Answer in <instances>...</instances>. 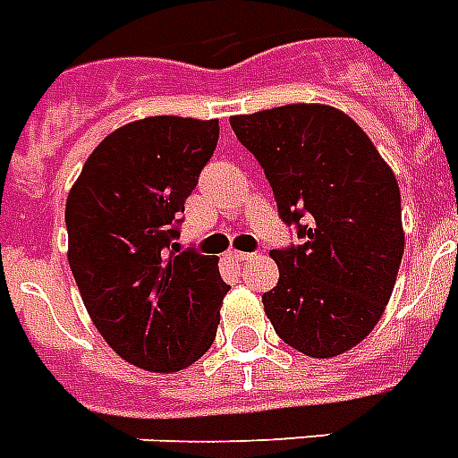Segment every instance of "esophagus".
Wrapping results in <instances>:
<instances>
[{"mask_svg": "<svg viewBox=\"0 0 458 458\" xmlns=\"http://www.w3.org/2000/svg\"><path fill=\"white\" fill-rule=\"evenodd\" d=\"M229 258H232V259H239V262H243V259H250V258H252V252L232 250V252H229Z\"/></svg>", "mask_w": 458, "mask_h": 458, "instance_id": "34e87169", "label": "esophagus"}]
</instances>
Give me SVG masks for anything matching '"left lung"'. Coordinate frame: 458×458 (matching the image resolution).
Wrapping results in <instances>:
<instances>
[{
	"instance_id": "left-lung-1",
	"label": "left lung",
	"mask_w": 458,
	"mask_h": 458,
	"mask_svg": "<svg viewBox=\"0 0 458 458\" xmlns=\"http://www.w3.org/2000/svg\"><path fill=\"white\" fill-rule=\"evenodd\" d=\"M265 170L279 217L302 246L272 250L279 284L262 295L274 331L328 360L374 331L393 295L402 252L400 186L350 115L288 104L229 118Z\"/></svg>"
}]
</instances>
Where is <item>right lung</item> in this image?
I'll return each instance as SVG.
<instances>
[{
	"label": "right lung",
	"mask_w": 458,
	"mask_h": 458,
	"mask_svg": "<svg viewBox=\"0 0 458 458\" xmlns=\"http://www.w3.org/2000/svg\"><path fill=\"white\" fill-rule=\"evenodd\" d=\"M217 120L153 115L91 151L65 203L68 262L104 340L134 367H191L217 335V258L177 250L179 212L217 146Z\"/></svg>",
	"instance_id": "right-lung-1"
}]
</instances>
